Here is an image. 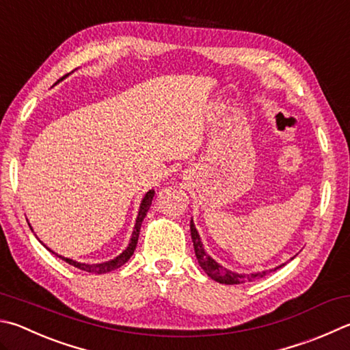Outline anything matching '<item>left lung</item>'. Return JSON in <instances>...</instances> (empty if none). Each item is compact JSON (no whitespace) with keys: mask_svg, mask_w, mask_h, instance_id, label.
I'll return each instance as SVG.
<instances>
[{"mask_svg":"<svg viewBox=\"0 0 350 350\" xmlns=\"http://www.w3.org/2000/svg\"><path fill=\"white\" fill-rule=\"evenodd\" d=\"M189 230H191V239H193L197 262H199L200 268L206 272V275L211 277L214 282H219L221 284H240V283L252 282V280H256V278H262L266 272H268V271H262V272H251V274H239V272H236V271L225 268V266H221L220 263L215 262L211 256H208L206 254L199 232H197V230H196L193 219H191V221H189ZM282 266H284V265L277 266L275 269L282 268Z\"/></svg>","mask_w":350,"mask_h":350,"instance_id":"1","label":"left lung"}]
</instances>
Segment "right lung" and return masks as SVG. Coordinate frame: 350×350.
I'll return each instance as SVG.
<instances>
[{"instance_id": "right-lung-1", "label": "right lung", "mask_w": 350, "mask_h": 350, "mask_svg": "<svg viewBox=\"0 0 350 350\" xmlns=\"http://www.w3.org/2000/svg\"><path fill=\"white\" fill-rule=\"evenodd\" d=\"M153 197H154V189H148V191L145 193L144 199L141 200V205H139V213H137V217H136L135 228H133V234H131V239H130L129 246H126L125 250L120 252L118 257L109 260V262H103V263H81V262H76V260H73V258H67V257L59 256V254L53 252L52 250H50V247H47V250L50 252L56 254V256L64 260V262H67L68 265H72V266H75V268H78L81 271H85V272H93V274H107V272L118 269V268H120V266L129 262L130 257L133 256V252H135V250H136V245H137V240H139V232H141L142 221L145 219V215H147V213H148ZM29 226H30V224H29ZM30 230H31V226H30ZM44 246H46V245H44Z\"/></svg>"}]
</instances>
